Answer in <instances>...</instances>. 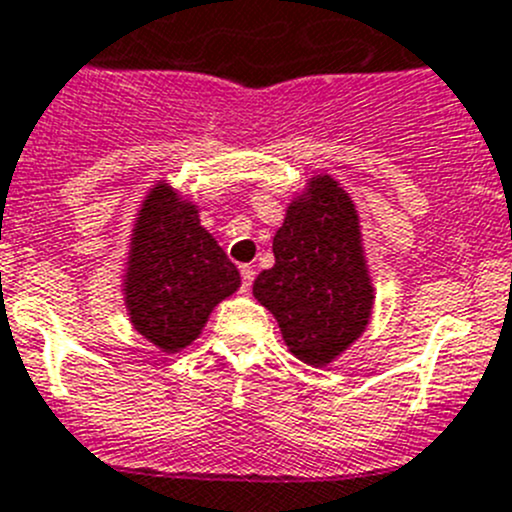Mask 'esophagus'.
Instances as JSON below:
<instances>
[{
    "mask_svg": "<svg viewBox=\"0 0 512 512\" xmlns=\"http://www.w3.org/2000/svg\"><path fill=\"white\" fill-rule=\"evenodd\" d=\"M240 275H242V290H250L252 280H255V267H252V265H242L240 267Z\"/></svg>",
    "mask_w": 512,
    "mask_h": 512,
    "instance_id": "obj_1",
    "label": "esophagus"
}]
</instances>
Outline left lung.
<instances>
[{
	"label": "left lung",
	"mask_w": 512,
	"mask_h": 512,
	"mask_svg": "<svg viewBox=\"0 0 512 512\" xmlns=\"http://www.w3.org/2000/svg\"><path fill=\"white\" fill-rule=\"evenodd\" d=\"M272 252L275 265L257 275L252 293L278 318L290 353L326 366L364 333L374 305L356 207L338 181H310V197L290 204Z\"/></svg>",
	"instance_id": "obj_1"
}]
</instances>
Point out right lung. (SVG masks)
<instances>
[{
    "mask_svg": "<svg viewBox=\"0 0 512 512\" xmlns=\"http://www.w3.org/2000/svg\"><path fill=\"white\" fill-rule=\"evenodd\" d=\"M240 288V272L197 207L156 186L138 212L126 272V305L141 336L161 351H179L202 333L209 313Z\"/></svg>",
    "mask_w": 512,
    "mask_h": 512,
    "instance_id": "right-lung-1",
    "label": "right lung"
}]
</instances>
